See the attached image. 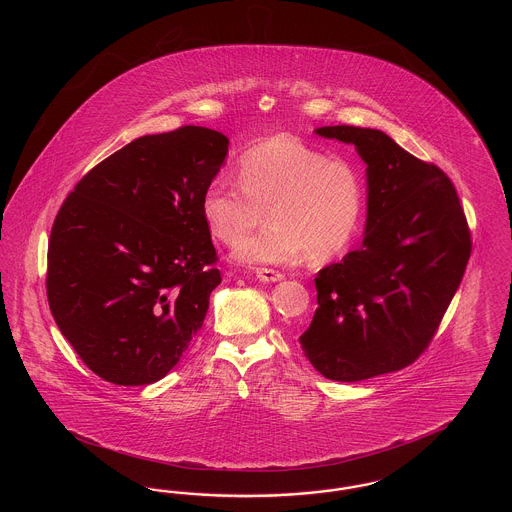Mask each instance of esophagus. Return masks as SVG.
I'll use <instances>...</instances> for the list:
<instances>
[{
    "mask_svg": "<svg viewBox=\"0 0 512 512\" xmlns=\"http://www.w3.org/2000/svg\"><path fill=\"white\" fill-rule=\"evenodd\" d=\"M255 276L261 282H280V280H284V274L278 272V270H272V268H257Z\"/></svg>",
    "mask_w": 512,
    "mask_h": 512,
    "instance_id": "obj_1",
    "label": "esophagus"
}]
</instances>
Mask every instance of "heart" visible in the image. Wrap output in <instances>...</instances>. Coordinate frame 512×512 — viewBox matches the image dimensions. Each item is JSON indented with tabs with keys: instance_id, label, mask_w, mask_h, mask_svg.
Listing matches in <instances>:
<instances>
[{
	"instance_id": "heart-1",
	"label": "heart",
	"mask_w": 512,
	"mask_h": 512,
	"mask_svg": "<svg viewBox=\"0 0 512 512\" xmlns=\"http://www.w3.org/2000/svg\"><path fill=\"white\" fill-rule=\"evenodd\" d=\"M234 257L249 265H282L301 259L326 261L353 240L365 209V180L343 159L293 136H274L245 151L240 180L217 174L205 188L201 213L209 230L234 244L251 228Z\"/></svg>"
}]
</instances>
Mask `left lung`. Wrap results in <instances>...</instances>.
<instances>
[{"label":"left lung","mask_w":512,"mask_h":512,"mask_svg":"<svg viewBox=\"0 0 512 512\" xmlns=\"http://www.w3.org/2000/svg\"><path fill=\"white\" fill-rule=\"evenodd\" d=\"M366 165L363 242L315 278L318 309L299 338L311 365L359 382L411 365L428 347L470 257L459 195L436 165L376 128L320 126Z\"/></svg>","instance_id":"1"}]
</instances>
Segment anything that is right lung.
Returning <instances> with one entry per match:
<instances>
[{
    "mask_svg": "<svg viewBox=\"0 0 512 512\" xmlns=\"http://www.w3.org/2000/svg\"><path fill=\"white\" fill-rule=\"evenodd\" d=\"M228 144L205 126L136 138L61 205L49 238V309L99 378L153 384L201 328L220 284L201 199Z\"/></svg>",
    "mask_w": 512,
    "mask_h": 512,
    "instance_id": "add662e5",
    "label": "right lung"
}]
</instances>
